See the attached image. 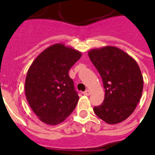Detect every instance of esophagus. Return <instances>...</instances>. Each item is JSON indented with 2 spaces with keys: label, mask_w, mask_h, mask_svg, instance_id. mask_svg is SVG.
<instances>
[{
  "label": "esophagus",
  "mask_w": 155,
  "mask_h": 155,
  "mask_svg": "<svg viewBox=\"0 0 155 155\" xmlns=\"http://www.w3.org/2000/svg\"><path fill=\"white\" fill-rule=\"evenodd\" d=\"M84 94L85 95V96H89L90 95V90L87 89L85 92H84Z\"/></svg>",
  "instance_id": "1"
}]
</instances>
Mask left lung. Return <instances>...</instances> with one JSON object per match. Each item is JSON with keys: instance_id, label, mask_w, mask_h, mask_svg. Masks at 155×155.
Wrapping results in <instances>:
<instances>
[{"instance_id": "obj_1", "label": "left lung", "mask_w": 155, "mask_h": 155, "mask_svg": "<svg viewBox=\"0 0 155 155\" xmlns=\"http://www.w3.org/2000/svg\"><path fill=\"white\" fill-rule=\"evenodd\" d=\"M89 58L103 80L104 102L93 108L96 115L110 125L127 119L142 97L143 77L137 62L116 47L88 51Z\"/></svg>"}]
</instances>
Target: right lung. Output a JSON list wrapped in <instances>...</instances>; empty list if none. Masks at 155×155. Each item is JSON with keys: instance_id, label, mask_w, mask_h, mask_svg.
<instances>
[{"instance_id": "right-lung-1", "label": "right lung", "mask_w": 155, "mask_h": 155, "mask_svg": "<svg viewBox=\"0 0 155 155\" xmlns=\"http://www.w3.org/2000/svg\"><path fill=\"white\" fill-rule=\"evenodd\" d=\"M82 56L72 47L56 43L38 55L27 71L25 92L33 112L47 125L60 124L79 101L70 68Z\"/></svg>"}]
</instances>
